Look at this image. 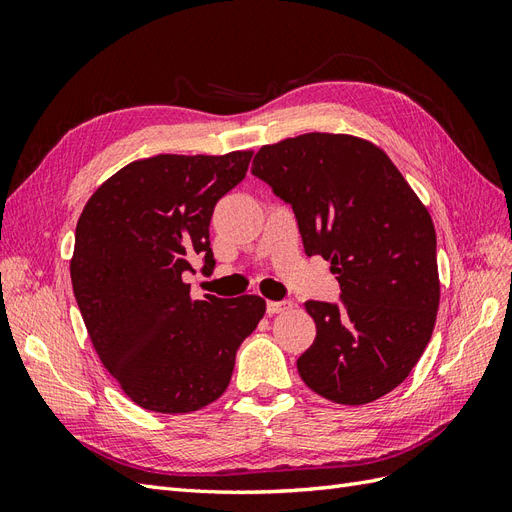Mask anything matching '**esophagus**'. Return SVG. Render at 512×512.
<instances>
[{
	"instance_id": "34e87169",
	"label": "esophagus",
	"mask_w": 512,
	"mask_h": 512,
	"mask_svg": "<svg viewBox=\"0 0 512 512\" xmlns=\"http://www.w3.org/2000/svg\"><path fill=\"white\" fill-rule=\"evenodd\" d=\"M288 309H292L290 301H267V314L269 316L284 314V312H288Z\"/></svg>"
}]
</instances>
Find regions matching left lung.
Returning a JSON list of instances; mask_svg holds the SVG:
<instances>
[{"label":"left lung","mask_w":512,"mask_h":512,"mask_svg":"<svg viewBox=\"0 0 512 512\" xmlns=\"http://www.w3.org/2000/svg\"><path fill=\"white\" fill-rule=\"evenodd\" d=\"M252 173L292 205L307 256L331 260L342 305L303 303L316 339L299 376L320 397L363 406L404 382L440 305L436 228L386 153L352 134L307 132L260 147Z\"/></svg>","instance_id":"left-lung-1"}]
</instances>
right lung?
<instances>
[{"mask_svg": "<svg viewBox=\"0 0 512 512\" xmlns=\"http://www.w3.org/2000/svg\"><path fill=\"white\" fill-rule=\"evenodd\" d=\"M252 149L130 162L91 194L76 224L70 277L102 365L136 406L188 414L230 382L235 354L267 312L258 294L194 299L183 282L209 247L213 207L239 181Z\"/></svg>", "mask_w": 512, "mask_h": 512, "instance_id": "right-lung-1", "label": "right lung"}]
</instances>
